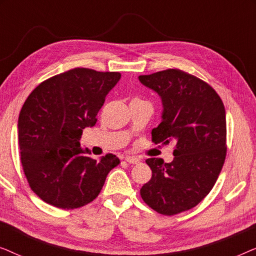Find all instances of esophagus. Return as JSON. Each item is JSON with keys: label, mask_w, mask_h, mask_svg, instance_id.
I'll list each match as a JSON object with an SVG mask.
<instances>
[{"label": "esophagus", "mask_w": 256, "mask_h": 256, "mask_svg": "<svg viewBox=\"0 0 256 256\" xmlns=\"http://www.w3.org/2000/svg\"><path fill=\"white\" fill-rule=\"evenodd\" d=\"M124 160H126V162L130 163V164H138V163H140V158H138V157H135V156H126L124 157Z\"/></svg>", "instance_id": "esophagus-1"}]
</instances>
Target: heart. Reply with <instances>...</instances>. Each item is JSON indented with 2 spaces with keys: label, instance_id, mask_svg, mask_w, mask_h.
<instances>
[{
  "label": "heart",
  "instance_id": "b5f03b06",
  "mask_svg": "<svg viewBox=\"0 0 256 256\" xmlns=\"http://www.w3.org/2000/svg\"><path fill=\"white\" fill-rule=\"evenodd\" d=\"M134 100H140V99H138V98H135V99Z\"/></svg>",
  "mask_w": 256,
  "mask_h": 256
}]
</instances>
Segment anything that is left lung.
<instances>
[{"label": "left lung", "instance_id": "obj_1", "mask_svg": "<svg viewBox=\"0 0 256 256\" xmlns=\"http://www.w3.org/2000/svg\"><path fill=\"white\" fill-rule=\"evenodd\" d=\"M162 98V122L152 132L155 144L174 142V160L148 158L152 171L141 188L154 211L174 216L197 206L214 186L226 158V113L218 93L204 80L169 68L140 76Z\"/></svg>", "mask_w": 256, "mask_h": 256}]
</instances>
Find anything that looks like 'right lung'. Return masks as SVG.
Masks as SVG:
<instances>
[{"instance_id":"add662e5","label":"right lung","mask_w":256,"mask_h":256,"mask_svg":"<svg viewBox=\"0 0 256 256\" xmlns=\"http://www.w3.org/2000/svg\"><path fill=\"white\" fill-rule=\"evenodd\" d=\"M120 78L118 72L76 68L46 79L28 96L18 118L20 162L42 200L65 210L90 204L120 164L113 154L92 158L79 142Z\"/></svg>"}]
</instances>
